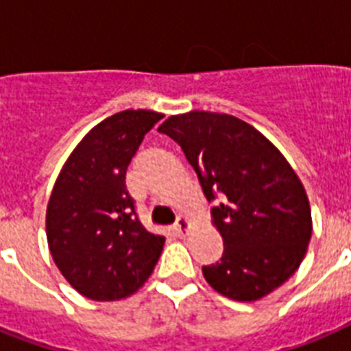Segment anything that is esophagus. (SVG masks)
<instances>
[{"label": "esophagus", "instance_id": "1", "mask_svg": "<svg viewBox=\"0 0 351 351\" xmlns=\"http://www.w3.org/2000/svg\"><path fill=\"white\" fill-rule=\"evenodd\" d=\"M189 230H191V222H189V219H187V217H178L175 224V233L178 234V237H186V234L189 233Z\"/></svg>", "mask_w": 351, "mask_h": 351}]
</instances>
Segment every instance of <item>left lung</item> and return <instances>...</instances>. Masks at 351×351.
Returning a JSON list of instances; mask_svg holds the SVG:
<instances>
[{"instance_id":"left-lung-1","label":"left lung","mask_w":351,"mask_h":351,"mask_svg":"<svg viewBox=\"0 0 351 351\" xmlns=\"http://www.w3.org/2000/svg\"><path fill=\"white\" fill-rule=\"evenodd\" d=\"M158 131L180 145L206 198H220L211 217L224 253L202 267L209 286L239 302L282 286L299 269L313 226L304 186L284 154L255 127L224 112L175 114Z\"/></svg>"}]
</instances>
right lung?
Returning a JSON list of instances; mask_svg holds the SVG:
<instances>
[{
  "mask_svg": "<svg viewBox=\"0 0 351 351\" xmlns=\"http://www.w3.org/2000/svg\"><path fill=\"white\" fill-rule=\"evenodd\" d=\"M162 112L127 109L90 129L74 147L47 204L52 261L87 299L109 302L142 288L164 250V237L138 220L125 173Z\"/></svg>",
  "mask_w": 351,
  "mask_h": 351,
  "instance_id": "obj_1",
  "label": "right lung"
}]
</instances>
